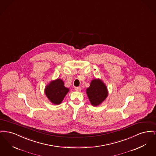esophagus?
I'll list each match as a JSON object with an SVG mask.
<instances>
[{
    "label": "esophagus",
    "instance_id": "obj_1",
    "mask_svg": "<svg viewBox=\"0 0 156 156\" xmlns=\"http://www.w3.org/2000/svg\"><path fill=\"white\" fill-rule=\"evenodd\" d=\"M75 90L76 91H81V87H75Z\"/></svg>",
    "mask_w": 156,
    "mask_h": 156
}]
</instances>
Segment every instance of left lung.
<instances>
[{
	"mask_svg": "<svg viewBox=\"0 0 156 156\" xmlns=\"http://www.w3.org/2000/svg\"><path fill=\"white\" fill-rule=\"evenodd\" d=\"M87 94L92 105L97 106L107 98L108 91L106 85L101 80L94 79L87 89Z\"/></svg>",
	"mask_w": 156,
	"mask_h": 156,
	"instance_id": "1",
	"label": "left lung"
}]
</instances>
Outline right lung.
<instances>
[{
  "label": "right lung",
  "instance_id": "1",
  "mask_svg": "<svg viewBox=\"0 0 156 156\" xmlns=\"http://www.w3.org/2000/svg\"><path fill=\"white\" fill-rule=\"evenodd\" d=\"M69 89L64 86V81L57 79L50 82L45 88V94L50 101L54 105H59L69 92Z\"/></svg>",
  "mask_w": 156,
  "mask_h": 156
}]
</instances>
